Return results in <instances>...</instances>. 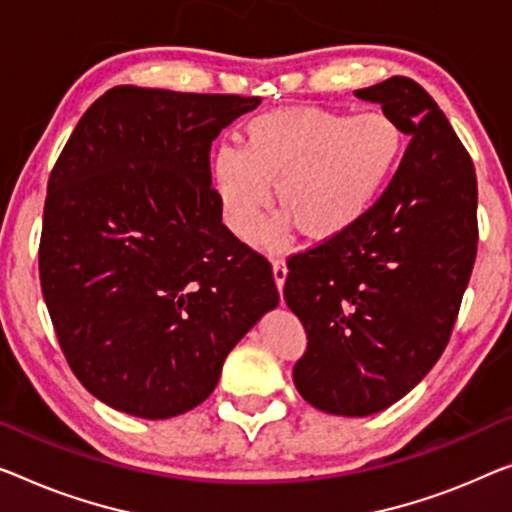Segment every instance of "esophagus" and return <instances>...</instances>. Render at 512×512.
Listing matches in <instances>:
<instances>
[{
  "label": "esophagus",
  "mask_w": 512,
  "mask_h": 512,
  "mask_svg": "<svg viewBox=\"0 0 512 512\" xmlns=\"http://www.w3.org/2000/svg\"><path fill=\"white\" fill-rule=\"evenodd\" d=\"M271 269H273V280H276L278 292H282V287H285V280H287V264L282 262V259H273Z\"/></svg>",
  "instance_id": "esophagus-1"
}]
</instances>
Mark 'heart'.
Instances as JSON below:
<instances>
[{
	"instance_id": "b5f03b06",
	"label": "heart",
	"mask_w": 512,
	"mask_h": 512,
	"mask_svg": "<svg viewBox=\"0 0 512 512\" xmlns=\"http://www.w3.org/2000/svg\"><path fill=\"white\" fill-rule=\"evenodd\" d=\"M402 154L404 131L386 110L287 108L250 119L243 147L220 144L211 181L227 227L241 239L255 234L276 183L278 204L299 232L324 241L377 207Z\"/></svg>"
}]
</instances>
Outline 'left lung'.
<instances>
[{
  "instance_id": "left-lung-1",
  "label": "left lung",
  "mask_w": 512,
  "mask_h": 512,
  "mask_svg": "<svg viewBox=\"0 0 512 512\" xmlns=\"http://www.w3.org/2000/svg\"><path fill=\"white\" fill-rule=\"evenodd\" d=\"M354 94L393 114L411 142L361 223L289 262L285 301L308 333L296 391L335 416L384 411L430 372L478 243L474 163L432 96L400 75Z\"/></svg>"
}]
</instances>
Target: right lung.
<instances>
[{"label":"right lung","mask_w":512,"mask_h":512,"mask_svg":"<svg viewBox=\"0 0 512 512\" xmlns=\"http://www.w3.org/2000/svg\"><path fill=\"white\" fill-rule=\"evenodd\" d=\"M259 98L114 87L48 181L38 269L61 352L108 407L163 421L213 393L280 301L269 262L223 225L209 149Z\"/></svg>","instance_id":"add662e5"}]
</instances>
